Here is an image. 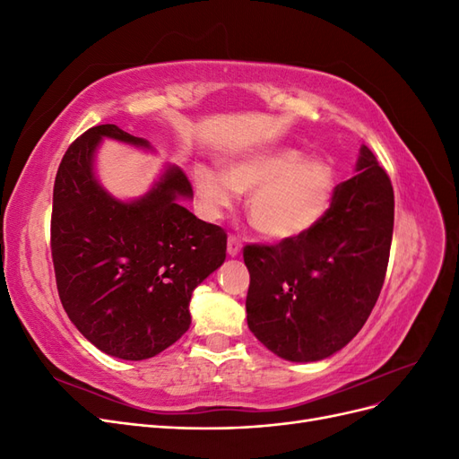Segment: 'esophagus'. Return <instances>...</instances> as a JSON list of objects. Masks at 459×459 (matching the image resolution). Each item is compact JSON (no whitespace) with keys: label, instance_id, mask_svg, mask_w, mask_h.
<instances>
[{"label":"esophagus","instance_id":"obj_1","mask_svg":"<svg viewBox=\"0 0 459 459\" xmlns=\"http://www.w3.org/2000/svg\"><path fill=\"white\" fill-rule=\"evenodd\" d=\"M239 253H241V241L238 238H233V235H230L228 255L233 258V256H239Z\"/></svg>","mask_w":459,"mask_h":459}]
</instances>
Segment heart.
<instances>
[{
  "instance_id": "b5f03b06",
  "label": "heart",
  "mask_w": 459,
  "mask_h": 459,
  "mask_svg": "<svg viewBox=\"0 0 459 459\" xmlns=\"http://www.w3.org/2000/svg\"><path fill=\"white\" fill-rule=\"evenodd\" d=\"M203 212L218 218L248 197V218L270 239H299L327 214L335 193V170L322 157H304L293 147L251 151L228 162L226 174L212 166L193 169Z\"/></svg>"
}]
</instances>
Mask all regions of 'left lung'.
Masks as SVG:
<instances>
[{"label":"left lung","mask_w":459,"mask_h":459,"mask_svg":"<svg viewBox=\"0 0 459 459\" xmlns=\"http://www.w3.org/2000/svg\"><path fill=\"white\" fill-rule=\"evenodd\" d=\"M393 226L391 179L362 145L356 176L335 187L312 231L273 247H245L248 329L289 362H319L344 349L379 299Z\"/></svg>","instance_id":"1"}]
</instances>
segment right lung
I'll use <instances>...</instances> for the list:
<instances>
[{
	"instance_id": "add662e5",
	"label": "right lung",
	"mask_w": 459,
	"mask_h": 459,
	"mask_svg": "<svg viewBox=\"0 0 459 459\" xmlns=\"http://www.w3.org/2000/svg\"><path fill=\"white\" fill-rule=\"evenodd\" d=\"M103 140L155 152L115 124L80 135L55 178L51 256L76 329L101 352L137 362L189 329L193 290L224 264L228 238L182 204L193 189L176 164L140 197L108 193L95 170Z\"/></svg>"
}]
</instances>
